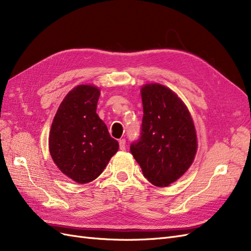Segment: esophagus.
<instances>
[{
	"mask_svg": "<svg viewBox=\"0 0 251 251\" xmlns=\"http://www.w3.org/2000/svg\"><path fill=\"white\" fill-rule=\"evenodd\" d=\"M119 148H120V150H126V139H120L119 140Z\"/></svg>",
	"mask_w": 251,
	"mask_h": 251,
	"instance_id": "esophagus-1",
	"label": "esophagus"
}]
</instances>
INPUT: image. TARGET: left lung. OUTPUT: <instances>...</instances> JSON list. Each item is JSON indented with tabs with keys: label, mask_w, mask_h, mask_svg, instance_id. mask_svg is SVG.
<instances>
[{
	"label": "left lung",
	"mask_w": 251,
	"mask_h": 251,
	"mask_svg": "<svg viewBox=\"0 0 251 251\" xmlns=\"http://www.w3.org/2000/svg\"><path fill=\"white\" fill-rule=\"evenodd\" d=\"M141 98V133L131 144V153L151 184L168 186L195 159L198 144L194 121L183 101L162 85L143 86Z\"/></svg>",
	"instance_id": "1"
}]
</instances>
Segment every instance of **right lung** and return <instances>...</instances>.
Returning <instances> with one entry per match:
<instances>
[{
	"mask_svg": "<svg viewBox=\"0 0 251 251\" xmlns=\"http://www.w3.org/2000/svg\"><path fill=\"white\" fill-rule=\"evenodd\" d=\"M100 91L80 85L60 103L51 126L49 151L57 168L77 183H88L102 173L119 148L96 114Z\"/></svg>",
	"mask_w": 251,
	"mask_h": 251,
	"instance_id": "obj_1",
	"label": "right lung"
}]
</instances>
